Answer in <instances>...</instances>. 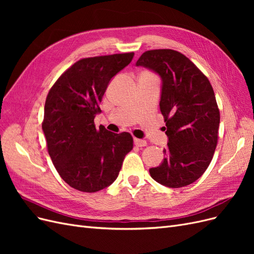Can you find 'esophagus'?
I'll return each mask as SVG.
<instances>
[{
    "label": "esophagus",
    "instance_id": "34e87169",
    "mask_svg": "<svg viewBox=\"0 0 254 254\" xmlns=\"http://www.w3.org/2000/svg\"><path fill=\"white\" fill-rule=\"evenodd\" d=\"M133 142H134V145H135V146H139V147H144V146L147 145V141H145V140L134 139Z\"/></svg>",
    "mask_w": 254,
    "mask_h": 254
}]
</instances>
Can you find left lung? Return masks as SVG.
<instances>
[{"label": "left lung", "mask_w": 254, "mask_h": 254, "mask_svg": "<svg viewBox=\"0 0 254 254\" xmlns=\"http://www.w3.org/2000/svg\"><path fill=\"white\" fill-rule=\"evenodd\" d=\"M135 65L157 73L162 81L160 110L168 142L162 163L149 174L164 187H187L209 167L217 145L220 115L213 88L188 57L174 50L145 52Z\"/></svg>", "instance_id": "left-lung-1"}]
</instances>
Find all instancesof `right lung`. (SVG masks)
Instances as JSON below:
<instances>
[{"label":"right lung","mask_w":254,"mask_h":254,"mask_svg":"<svg viewBox=\"0 0 254 254\" xmlns=\"http://www.w3.org/2000/svg\"><path fill=\"white\" fill-rule=\"evenodd\" d=\"M134 53L80 59L60 76L44 106L42 130L49 155L68 186L86 193L108 188L118 178L132 149L128 132L95 128L94 118L111 79L127 66Z\"/></svg>","instance_id":"right-lung-1"}]
</instances>
